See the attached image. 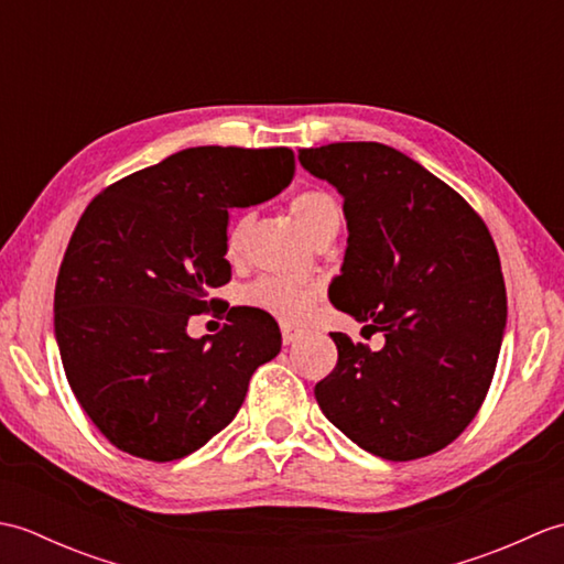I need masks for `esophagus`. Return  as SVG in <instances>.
Wrapping results in <instances>:
<instances>
[{"mask_svg":"<svg viewBox=\"0 0 564 564\" xmlns=\"http://www.w3.org/2000/svg\"><path fill=\"white\" fill-rule=\"evenodd\" d=\"M281 334H283V344H293V341L303 337V329L295 327V325H289V322H283Z\"/></svg>","mask_w":564,"mask_h":564,"instance_id":"34e87169","label":"esophagus"}]
</instances>
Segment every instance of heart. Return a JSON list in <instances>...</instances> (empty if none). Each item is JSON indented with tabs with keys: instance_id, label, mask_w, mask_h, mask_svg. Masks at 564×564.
Listing matches in <instances>:
<instances>
[{
	"instance_id": "b5f03b06",
	"label": "heart",
	"mask_w": 564,
	"mask_h": 564,
	"mask_svg": "<svg viewBox=\"0 0 564 564\" xmlns=\"http://www.w3.org/2000/svg\"><path fill=\"white\" fill-rule=\"evenodd\" d=\"M291 210L297 218V223L303 225V230L313 237L315 242L325 235L339 230L341 208L337 198H334L325 188L301 191V194L291 200ZM247 225H249L247 218H237L232 223L230 232H227V254H237L239 247H242ZM245 297L251 307H259L263 313H271L283 319H301L317 303L319 291L315 285L271 279V275H267V279H259L251 283L245 291Z\"/></svg>"
}]
</instances>
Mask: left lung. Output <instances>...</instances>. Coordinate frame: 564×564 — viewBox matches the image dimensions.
I'll list each match as a JSON object with an SVG mask.
<instances>
[{"label": "left lung", "mask_w": 564, "mask_h": 564, "mask_svg": "<svg viewBox=\"0 0 564 564\" xmlns=\"http://www.w3.org/2000/svg\"><path fill=\"white\" fill-rule=\"evenodd\" d=\"M297 160L344 196L349 239L329 301L386 337L370 351L332 334L339 358L315 386L319 410L386 460L446 448L482 406L507 327L492 235L460 194L380 142Z\"/></svg>", "instance_id": "obj_1"}]
</instances>
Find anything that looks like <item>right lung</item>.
I'll list each match as a JSON object with an SVG mask.
<instances>
[{
  "mask_svg": "<svg viewBox=\"0 0 564 564\" xmlns=\"http://www.w3.org/2000/svg\"><path fill=\"white\" fill-rule=\"evenodd\" d=\"M293 150L188 148L94 198L55 283V339L72 392L116 448L166 463L232 422L254 370L281 351L263 310L188 337L230 281L227 220L279 196Z\"/></svg>",
  "mask_w": 564,
  "mask_h": 564,
  "instance_id": "1",
  "label": "right lung"
}]
</instances>
